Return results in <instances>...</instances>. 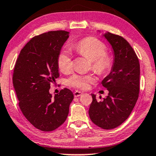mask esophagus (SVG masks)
Instances as JSON below:
<instances>
[{"mask_svg":"<svg viewBox=\"0 0 156 156\" xmlns=\"http://www.w3.org/2000/svg\"><path fill=\"white\" fill-rule=\"evenodd\" d=\"M73 94H74V96L75 97H79V96H80V95L83 94V92H80V91L76 90V91H75Z\"/></svg>","mask_w":156,"mask_h":156,"instance_id":"esophagus-1","label":"esophagus"}]
</instances>
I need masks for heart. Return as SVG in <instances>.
Listing matches in <instances>:
<instances>
[{"mask_svg":"<svg viewBox=\"0 0 156 156\" xmlns=\"http://www.w3.org/2000/svg\"><path fill=\"white\" fill-rule=\"evenodd\" d=\"M72 48L83 56L90 60V67L98 74L103 75L108 71L112 66V58L105 53L106 47L102 41L94 37L85 38L72 45ZM58 66L63 73H68L73 68V59L70 53L67 50H62L58 55ZM93 74L86 75L75 73L69 77L67 84L70 87L86 89L89 85L95 81Z\"/></svg>","mask_w":156,"mask_h":156,"instance_id":"1","label":"heart"}]
</instances>
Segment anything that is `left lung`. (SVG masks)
I'll list each match as a JSON object with an SVG mask.
<instances>
[{
    "label": "left lung",
    "mask_w": 156,
    "mask_h": 156,
    "mask_svg": "<svg viewBox=\"0 0 156 156\" xmlns=\"http://www.w3.org/2000/svg\"><path fill=\"white\" fill-rule=\"evenodd\" d=\"M103 36L114 53L111 71L101 82L108 90V95L103 101H98L92 94L88 113L95 125L109 130L121 125L136 105L140 91V63L125 38L109 32Z\"/></svg>",
    "instance_id": "8db88e82"
}]
</instances>
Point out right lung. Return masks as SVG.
<instances>
[{
    "label": "right lung",
    "mask_w": 156,
    "mask_h": 156,
    "mask_svg": "<svg viewBox=\"0 0 156 156\" xmlns=\"http://www.w3.org/2000/svg\"><path fill=\"white\" fill-rule=\"evenodd\" d=\"M69 32L49 31L33 37L23 48L16 61L13 84L20 109L32 125L42 131H52L66 121L73 99L64 88L49 93L51 83L59 77L58 55Z\"/></svg>",
    "instance_id": "right-lung-1"
}]
</instances>
